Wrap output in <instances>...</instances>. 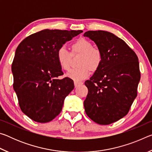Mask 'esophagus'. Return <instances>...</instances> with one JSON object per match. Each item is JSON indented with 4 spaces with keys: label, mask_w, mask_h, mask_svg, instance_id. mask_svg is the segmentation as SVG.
Listing matches in <instances>:
<instances>
[{
    "label": "esophagus",
    "mask_w": 152,
    "mask_h": 152,
    "mask_svg": "<svg viewBox=\"0 0 152 152\" xmlns=\"http://www.w3.org/2000/svg\"><path fill=\"white\" fill-rule=\"evenodd\" d=\"M82 84H83V82H82L74 81V86H75V87H78L80 85H82Z\"/></svg>",
    "instance_id": "1"
}]
</instances>
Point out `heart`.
<instances>
[{
    "mask_svg": "<svg viewBox=\"0 0 152 152\" xmlns=\"http://www.w3.org/2000/svg\"><path fill=\"white\" fill-rule=\"evenodd\" d=\"M71 53L65 48H59L57 51V61L64 70L70 68L72 56L80 55L78 62V68L72 69L67 74L68 78L78 81L86 78L90 71L95 72L102 65L103 55L101 50L94 48L92 43L85 38H80L70 46Z\"/></svg>",
    "mask_w": 152,
    "mask_h": 152,
    "instance_id": "b5f03b06",
    "label": "heart"
}]
</instances>
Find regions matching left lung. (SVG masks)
<instances>
[{
    "label": "left lung",
    "mask_w": 152,
    "mask_h": 152,
    "mask_svg": "<svg viewBox=\"0 0 152 152\" xmlns=\"http://www.w3.org/2000/svg\"><path fill=\"white\" fill-rule=\"evenodd\" d=\"M103 55L102 65L85 82L88 92L84 106L88 117L109 125L127 114L137 96L140 80L138 58L123 39L105 31H88Z\"/></svg>",
    "instance_id": "obj_1"
}]
</instances>
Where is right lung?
<instances>
[{
  "label": "right lung",
  "mask_w": 152,
  "mask_h": 152,
  "mask_svg": "<svg viewBox=\"0 0 152 152\" xmlns=\"http://www.w3.org/2000/svg\"><path fill=\"white\" fill-rule=\"evenodd\" d=\"M82 31L44 29L19 43L12 63L13 88L20 109L38 123L53 120L62 109L65 98L74 88L64 73L57 51Z\"/></svg>",
  "instance_id": "add662e5"
}]
</instances>
